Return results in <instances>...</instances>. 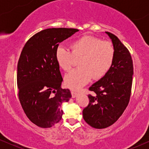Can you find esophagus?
Here are the masks:
<instances>
[{"instance_id": "1", "label": "esophagus", "mask_w": 149, "mask_h": 149, "mask_svg": "<svg viewBox=\"0 0 149 149\" xmlns=\"http://www.w3.org/2000/svg\"><path fill=\"white\" fill-rule=\"evenodd\" d=\"M71 94H72V97H73V98H75V97H77L78 93L76 92V91H73V90H72V91H71Z\"/></svg>"}]
</instances>
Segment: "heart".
Returning a JSON list of instances; mask_svg holds the SVG:
<instances>
[{"label": "heart", "mask_w": 149, "mask_h": 149, "mask_svg": "<svg viewBox=\"0 0 149 149\" xmlns=\"http://www.w3.org/2000/svg\"><path fill=\"white\" fill-rule=\"evenodd\" d=\"M70 51L59 46L55 52V60L60 68L69 70L79 60V68L65 75L64 81L67 87L76 90L88 83L92 77L100 79L104 77L113 65L115 51L110 42L91 36H84L72 42Z\"/></svg>", "instance_id": "obj_1"}]
</instances>
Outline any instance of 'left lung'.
I'll use <instances>...</instances> for the list:
<instances>
[{
    "instance_id": "8db88e82",
    "label": "left lung",
    "mask_w": 149,
    "mask_h": 149,
    "mask_svg": "<svg viewBox=\"0 0 149 149\" xmlns=\"http://www.w3.org/2000/svg\"><path fill=\"white\" fill-rule=\"evenodd\" d=\"M115 47L113 65L104 77L91 85L89 104L83 110L86 123L97 129L112 125L128 104L132 87L133 65L128 49L115 35L106 31Z\"/></svg>"
}]
</instances>
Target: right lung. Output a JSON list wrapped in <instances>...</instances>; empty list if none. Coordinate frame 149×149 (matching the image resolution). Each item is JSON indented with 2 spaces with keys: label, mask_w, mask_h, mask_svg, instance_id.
<instances>
[{
  "label": "right lung",
  "mask_w": 149,
  "mask_h": 149,
  "mask_svg": "<svg viewBox=\"0 0 149 149\" xmlns=\"http://www.w3.org/2000/svg\"><path fill=\"white\" fill-rule=\"evenodd\" d=\"M79 31L76 29L52 28L34 34L25 44L17 65L19 98L27 118L42 128L61 120L62 104L71 98L63 89V78L55 60L61 42Z\"/></svg>",
  "instance_id": "add662e5"
}]
</instances>
